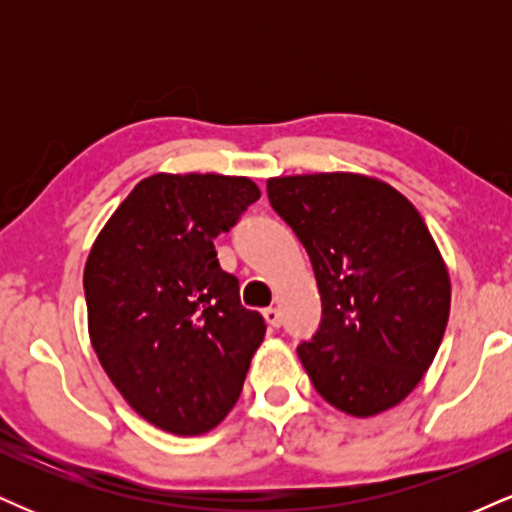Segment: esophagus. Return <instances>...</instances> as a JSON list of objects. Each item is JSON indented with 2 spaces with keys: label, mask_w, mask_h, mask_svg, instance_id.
I'll use <instances>...</instances> for the list:
<instances>
[{
  "label": "esophagus",
  "mask_w": 512,
  "mask_h": 512,
  "mask_svg": "<svg viewBox=\"0 0 512 512\" xmlns=\"http://www.w3.org/2000/svg\"><path fill=\"white\" fill-rule=\"evenodd\" d=\"M264 320L269 322V327H281L279 308H264Z\"/></svg>",
  "instance_id": "obj_1"
}]
</instances>
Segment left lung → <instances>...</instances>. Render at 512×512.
<instances>
[{
  "mask_svg": "<svg viewBox=\"0 0 512 512\" xmlns=\"http://www.w3.org/2000/svg\"><path fill=\"white\" fill-rule=\"evenodd\" d=\"M269 204L313 264L322 320L298 346L322 399L375 416L421 383L450 315V276L407 197L358 173L267 180Z\"/></svg>",
  "mask_w": 512,
  "mask_h": 512,
  "instance_id": "8db88e82",
  "label": "left lung"
}]
</instances>
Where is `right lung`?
Wrapping results in <instances>:
<instances>
[{
    "instance_id": "add662e5",
    "label": "right lung",
    "mask_w": 512,
    "mask_h": 512,
    "mask_svg": "<svg viewBox=\"0 0 512 512\" xmlns=\"http://www.w3.org/2000/svg\"><path fill=\"white\" fill-rule=\"evenodd\" d=\"M257 199L250 178L156 173L129 192L88 252L93 351L129 407L161 431L207 433L243 392L267 325L240 305L214 238Z\"/></svg>"
}]
</instances>
